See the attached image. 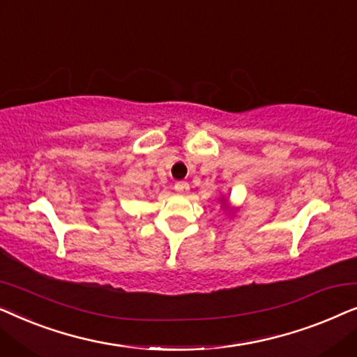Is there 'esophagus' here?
Instances as JSON below:
<instances>
[{
  "instance_id": "esophagus-1",
  "label": "esophagus",
  "mask_w": 357,
  "mask_h": 357,
  "mask_svg": "<svg viewBox=\"0 0 357 357\" xmlns=\"http://www.w3.org/2000/svg\"><path fill=\"white\" fill-rule=\"evenodd\" d=\"M174 188H175V192H178V193H187L190 190V185L187 182H177L174 185Z\"/></svg>"
}]
</instances>
